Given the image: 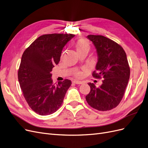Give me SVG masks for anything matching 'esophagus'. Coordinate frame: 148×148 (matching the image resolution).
I'll return each instance as SVG.
<instances>
[{"label": "esophagus", "mask_w": 148, "mask_h": 148, "mask_svg": "<svg viewBox=\"0 0 148 148\" xmlns=\"http://www.w3.org/2000/svg\"><path fill=\"white\" fill-rule=\"evenodd\" d=\"M73 82L74 84H82V82H81V81H79V80H74Z\"/></svg>", "instance_id": "34e87169"}]
</instances>
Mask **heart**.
<instances>
[{"mask_svg": "<svg viewBox=\"0 0 148 148\" xmlns=\"http://www.w3.org/2000/svg\"><path fill=\"white\" fill-rule=\"evenodd\" d=\"M76 49H77V51H83L85 50H89L90 49V45L84 39H80L79 40L77 43H76ZM76 76H79V73H77L75 74Z\"/></svg>", "mask_w": 148, "mask_h": 148, "instance_id": "heart-1", "label": "heart"}]
</instances>
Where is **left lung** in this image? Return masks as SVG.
Masks as SVG:
<instances>
[{
  "instance_id": "obj_1",
  "label": "left lung",
  "mask_w": 148,
  "mask_h": 148,
  "mask_svg": "<svg viewBox=\"0 0 148 148\" xmlns=\"http://www.w3.org/2000/svg\"><path fill=\"white\" fill-rule=\"evenodd\" d=\"M87 38L93 42L98 56L93 76L103 80L98 87L88 84L90 92L85 98L90 106L98 111L111 110L120 103L130 78L127 55L121 45L106 37L88 35Z\"/></svg>"
}]
</instances>
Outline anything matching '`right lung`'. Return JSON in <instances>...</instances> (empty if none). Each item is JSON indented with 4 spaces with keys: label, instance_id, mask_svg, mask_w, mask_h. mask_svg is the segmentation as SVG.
<instances>
[{
    "label": "right lung",
    "instance_id": "obj_1",
    "mask_svg": "<svg viewBox=\"0 0 148 148\" xmlns=\"http://www.w3.org/2000/svg\"><path fill=\"white\" fill-rule=\"evenodd\" d=\"M74 36L71 34L42 35L22 55L18 73L19 83L27 104L39 115H50L58 110L72 84L65 79L53 84L51 71L60 62L64 47Z\"/></svg>",
    "mask_w": 148,
    "mask_h": 148
}]
</instances>
